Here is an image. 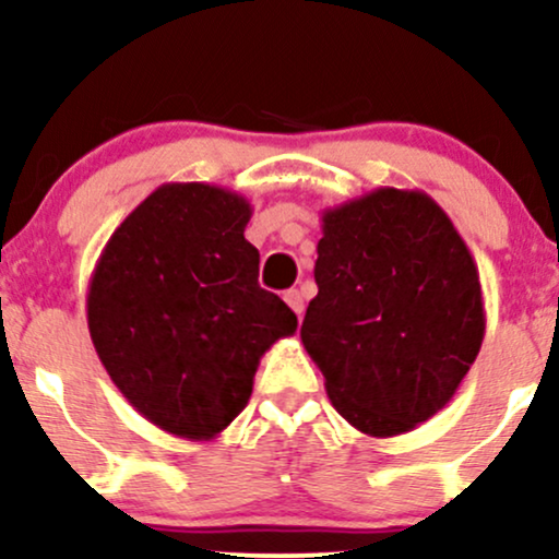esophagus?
Here are the masks:
<instances>
[{
  "instance_id": "obj_1",
  "label": "esophagus",
  "mask_w": 559,
  "mask_h": 559,
  "mask_svg": "<svg viewBox=\"0 0 559 559\" xmlns=\"http://www.w3.org/2000/svg\"><path fill=\"white\" fill-rule=\"evenodd\" d=\"M284 299H286V305L292 307L294 312H297V318H301V312H305V299H301V294L297 292V288H292V292H286Z\"/></svg>"
}]
</instances>
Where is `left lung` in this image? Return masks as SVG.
<instances>
[{
	"mask_svg": "<svg viewBox=\"0 0 559 559\" xmlns=\"http://www.w3.org/2000/svg\"><path fill=\"white\" fill-rule=\"evenodd\" d=\"M301 344L336 413L389 439L447 407L486 333L471 249L426 191L381 186L323 210Z\"/></svg>",
	"mask_w": 559,
	"mask_h": 559,
	"instance_id": "left-lung-1",
	"label": "left lung"
}]
</instances>
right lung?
I'll list each match as a JSON object with an SVG mask.
<instances>
[{"instance_id":"right-lung-1","label":"right lung","mask_w":559,"mask_h":559,"mask_svg":"<svg viewBox=\"0 0 559 559\" xmlns=\"http://www.w3.org/2000/svg\"><path fill=\"white\" fill-rule=\"evenodd\" d=\"M252 204L210 183H163L115 228L86 294L88 333L120 394L178 439L210 441L252 396L258 365L297 331L258 284Z\"/></svg>"}]
</instances>
